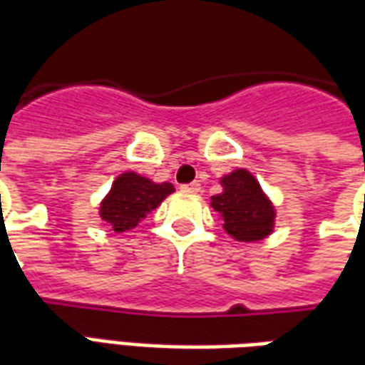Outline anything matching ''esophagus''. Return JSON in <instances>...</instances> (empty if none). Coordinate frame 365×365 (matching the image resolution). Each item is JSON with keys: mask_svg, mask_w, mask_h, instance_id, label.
I'll list each match as a JSON object with an SVG mask.
<instances>
[{"mask_svg": "<svg viewBox=\"0 0 365 365\" xmlns=\"http://www.w3.org/2000/svg\"><path fill=\"white\" fill-rule=\"evenodd\" d=\"M182 190L190 191V193H201V183L200 182H191L182 185Z\"/></svg>", "mask_w": 365, "mask_h": 365, "instance_id": "1", "label": "esophagus"}]
</instances>
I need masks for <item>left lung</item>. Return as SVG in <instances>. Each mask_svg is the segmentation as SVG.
Wrapping results in <instances>:
<instances>
[{
  "label": "left lung",
  "mask_w": 365,
  "mask_h": 365,
  "mask_svg": "<svg viewBox=\"0 0 365 365\" xmlns=\"http://www.w3.org/2000/svg\"><path fill=\"white\" fill-rule=\"evenodd\" d=\"M223 191L211 197V207L223 219V229L235 241L253 243L269 237L274 229L277 211L249 170L237 168L221 180Z\"/></svg>",
  "instance_id": "obj_1"
}]
</instances>
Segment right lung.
I'll return each mask as SVG.
<instances>
[{"label": "right lung", "mask_w": 365, "mask_h": 365, "mask_svg": "<svg viewBox=\"0 0 365 365\" xmlns=\"http://www.w3.org/2000/svg\"><path fill=\"white\" fill-rule=\"evenodd\" d=\"M174 193V185L168 182L156 183L136 172L120 174L106 197L101 201V217L110 225L114 233H126L138 225L150 211Z\"/></svg>", "instance_id": "add662e5"}]
</instances>
